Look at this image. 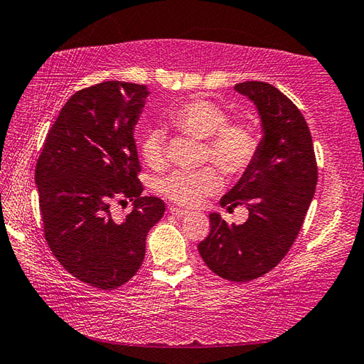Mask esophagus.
I'll return each mask as SVG.
<instances>
[{
    "instance_id": "esophagus-1",
    "label": "esophagus",
    "mask_w": 364,
    "mask_h": 364,
    "mask_svg": "<svg viewBox=\"0 0 364 364\" xmlns=\"http://www.w3.org/2000/svg\"><path fill=\"white\" fill-rule=\"evenodd\" d=\"M168 211H170V214H173L175 218H184V215H188V211L180 210V208H175V206H170Z\"/></svg>"
}]
</instances>
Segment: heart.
I'll list each match as a JSON object with an SVG mask.
<instances>
[{
  "mask_svg": "<svg viewBox=\"0 0 364 364\" xmlns=\"http://www.w3.org/2000/svg\"><path fill=\"white\" fill-rule=\"evenodd\" d=\"M173 127L205 142V158L222 173L239 176L249 168L259 150V139L247 123H227L228 114L213 102L194 98L176 106L168 114ZM145 164L158 168L164 164V131H146L141 142ZM219 176L211 167L175 170L162 176L158 189L164 197L181 206H196L219 188Z\"/></svg>",
  "mask_w": 364,
  "mask_h": 364,
  "instance_id": "b5f03b06",
  "label": "heart"
}]
</instances>
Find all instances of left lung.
Wrapping results in <instances>:
<instances>
[{"label":"left lung","instance_id":"obj_1","mask_svg":"<svg viewBox=\"0 0 364 364\" xmlns=\"http://www.w3.org/2000/svg\"><path fill=\"white\" fill-rule=\"evenodd\" d=\"M255 105L261 120L259 150L253 164L220 198V206L249 210L241 225L210 214V235L200 257L215 275L244 283L272 270L289 252L318 181L311 133L291 100L262 81L235 86Z\"/></svg>","mask_w":364,"mask_h":364}]
</instances>
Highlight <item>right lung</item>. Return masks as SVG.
I'll list each match as a JSON object with an SVG mask.
<instances>
[{
	"instance_id": "right-lung-1",
	"label": "right lung",
	"mask_w": 364,
	"mask_h": 364,
	"mask_svg": "<svg viewBox=\"0 0 364 364\" xmlns=\"http://www.w3.org/2000/svg\"><path fill=\"white\" fill-rule=\"evenodd\" d=\"M146 86L105 81L68 98L46 134L36 166L45 239L68 274L95 288L125 284L141 267L145 237L166 211L142 197L134 127ZM112 199L134 202L125 220Z\"/></svg>"
}]
</instances>
